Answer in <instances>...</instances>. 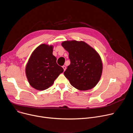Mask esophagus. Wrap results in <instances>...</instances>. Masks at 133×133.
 Wrapping results in <instances>:
<instances>
[{"label": "esophagus", "mask_w": 133, "mask_h": 133, "mask_svg": "<svg viewBox=\"0 0 133 133\" xmlns=\"http://www.w3.org/2000/svg\"><path fill=\"white\" fill-rule=\"evenodd\" d=\"M63 69H64V70L65 71V70L66 69V67L65 66H63Z\"/></svg>", "instance_id": "1"}]
</instances>
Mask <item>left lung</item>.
<instances>
[{"instance_id": "8db88e82", "label": "left lung", "mask_w": 133, "mask_h": 133, "mask_svg": "<svg viewBox=\"0 0 133 133\" xmlns=\"http://www.w3.org/2000/svg\"><path fill=\"white\" fill-rule=\"evenodd\" d=\"M62 45L69 53L70 64L64 74L70 84L79 90L94 88L99 81L103 71L99 54L83 41H67Z\"/></svg>"}]
</instances>
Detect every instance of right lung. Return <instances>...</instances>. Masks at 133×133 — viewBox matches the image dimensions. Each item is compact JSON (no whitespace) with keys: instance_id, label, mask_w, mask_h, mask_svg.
<instances>
[{"instance_id":"1","label":"right lung","mask_w":133,"mask_h":133,"mask_svg":"<svg viewBox=\"0 0 133 133\" xmlns=\"http://www.w3.org/2000/svg\"><path fill=\"white\" fill-rule=\"evenodd\" d=\"M54 46L43 44L32 52L25 68L30 85L34 88L44 90L52 85L55 80L64 71L56 63L52 55Z\"/></svg>"}]
</instances>
